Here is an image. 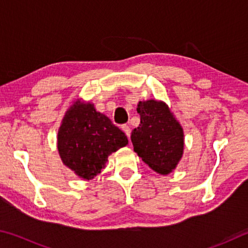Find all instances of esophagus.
Instances as JSON below:
<instances>
[{"instance_id": "obj_1", "label": "esophagus", "mask_w": 248, "mask_h": 248, "mask_svg": "<svg viewBox=\"0 0 248 248\" xmlns=\"http://www.w3.org/2000/svg\"><path fill=\"white\" fill-rule=\"evenodd\" d=\"M121 129L124 130V132L125 133V136H127L128 138H130V134H131V129H130L129 125H127V124H124L123 127H121Z\"/></svg>"}]
</instances>
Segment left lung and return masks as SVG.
I'll list each match as a JSON object with an SVG mask.
<instances>
[{"instance_id":"1","label":"left lung","mask_w":248,"mask_h":248,"mask_svg":"<svg viewBox=\"0 0 248 248\" xmlns=\"http://www.w3.org/2000/svg\"><path fill=\"white\" fill-rule=\"evenodd\" d=\"M137 111L141 121L131 133L134 152L157 174H170L184 154L182 124L162 100H142Z\"/></svg>"}]
</instances>
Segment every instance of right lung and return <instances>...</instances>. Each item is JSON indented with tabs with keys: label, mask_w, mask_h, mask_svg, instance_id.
I'll use <instances>...</instances> for the list:
<instances>
[{
	"label": "right lung",
	"mask_w": 248,
	"mask_h": 248,
	"mask_svg": "<svg viewBox=\"0 0 248 248\" xmlns=\"http://www.w3.org/2000/svg\"><path fill=\"white\" fill-rule=\"evenodd\" d=\"M128 144V138L100 114L94 104L77 99L65 111L58 130L57 146L62 163L79 178L93 179L108 156Z\"/></svg>",
	"instance_id": "obj_1"
}]
</instances>
